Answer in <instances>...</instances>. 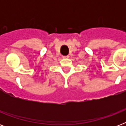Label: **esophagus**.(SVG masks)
Segmentation results:
<instances>
[{"label":"esophagus","instance_id":"34e87169","mask_svg":"<svg viewBox=\"0 0 126 126\" xmlns=\"http://www.w3.org/2000/svg\"><path fill=\"white\" fill-rule=\"evenodd\" d=\"M69 57V56L68 55H65V56H63V58H65V59H66V58H68Z\"/></svg>","mask_w":126,"mask_h":126}]
</instances>
